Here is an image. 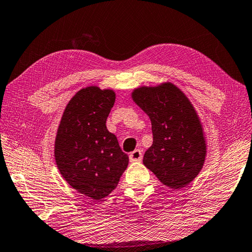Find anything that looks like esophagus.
I'll return each instance as SVG.
<instances>
[{
    "label": "esophagus",
    "mask_w": 252,
    "mask_h": 252,
    "mask_svg": "<svg viewBox=\"0 0 252 252\" xmlns=\"http://www.w3.org/2000/svg\"><path fill=\"white\" fill-rule=\"evenodd\" d=\"M142 159V152L140 150H135L130 154V161L131 162H140Z\"/></svg>",
    "instance_id": "obj_1"
}]
</instances>
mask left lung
Here are the masks:
<instances>
[{"label":"left lung","mask_w":252,"mask_h":252,"mask_svg":"<svg viewBox=\"0 0 252 252\" xmlns=\"http://www.w3.org/2000/svg\"><path fill=\"white\" fill-rule=\"evenodd\" d=\"M132 99L152 123L153 143L144 154V165L171 189L189 184L206 157L203 126L193 104L171 82L136 88Z\"/></svg>","instance_id":"obj_1"}]
</instances>
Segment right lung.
<instances>
[{
	"label": "right lung",
	"mask_w": 252,
	"mask_h": 252,
	"mask_svg": "<svg viewBox=\"0 0 252 252\" xmlns=\"http://www.w3.org/2000/svg\"><path fill=\"white\" fill-rule=\"evenodd\" d=\"M116 94L91 86L79 90L63 113L55 159L72 189L91 199L107 197L129 164L117 136L106 126Z\"/></svg>",
	"instance_id": "1"
}]
</instances>
